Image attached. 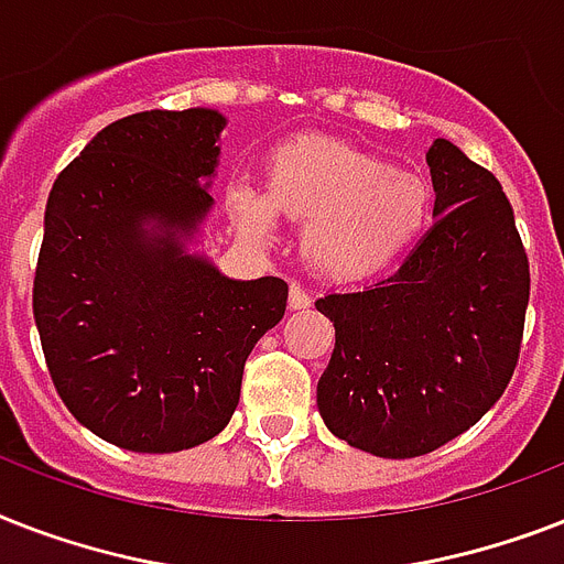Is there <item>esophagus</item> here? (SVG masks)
Instances as JSON below:
<instances>
[{
	"mask_svg": "<svg viewBox=\"0 0 564 564\" xmlns=\"http://www.w3.org/2000/svg\"><path fill=\"white\" fill-rule=\"evenodd\" d=\"M288 305L294 311L311 308V294L303 285H291V291H288Z\"/></svg>",
	"mask_w": 564,
	"mask_h": 564,
	"instance_id": "obj_1",
	"label": "esophagus"
}]
</instances>
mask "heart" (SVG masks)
I'll list each match as a JSON object with an SVG mask.
<instances>
[{"label":"heart","mask_w":564,"mask_h":564,"mask_svg":"<svg viewBox=\"0 0 564 564\" xmlns=\"http://www.w3.org/2000/svg\"><path fill=\"white\" fill-rule=\"evenodd\" d=\"M229 212L247 236L268 238L273 215L303 227V256L335 282L376 276L402 259L434 218L425 174L340 139L305 137L276 148L264 197L229 188Z\"/></svg>","instance_id":"obj_1"}]
</instances>
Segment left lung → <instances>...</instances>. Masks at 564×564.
<instances>
[{
	"mask_svg": "<svg viewBox=\"0 0 564 564\" xmlns=\"http://www.w3.org/2000/svg\"><path fill=\"white\" fill-rule=\"evenodd\" d=\"M434 227L393 276L317 300L335 352L317 384L326 427L408 460L475 425L516 372L530 261L492 171L448 139L427 151Z\"/></svg>",
	"mask_w": 564,
	"mask_h": 564,
	"instance_id": "obj_1",
	"label": "left lung"
}]
</instances>
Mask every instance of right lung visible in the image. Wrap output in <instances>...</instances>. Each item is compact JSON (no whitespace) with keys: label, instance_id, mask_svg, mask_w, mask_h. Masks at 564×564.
Returning <instances> with one entry per match:
<instances>
[{"label":"right lung","instance_id":"1","mask_svg":"<svg viewBox=\"0 0 564 564\" xmlns=\"http://www.w3.org/2000/svg\"><path fill=\"white\" fill-rule=\"evenodd\" d=\"M218 110L112 121L57 174L34 273V319L63 404L139 454L220 434L245 360L285 314L276 276L238 282L186 253L212 209Z\"/></svg>","mask_w":564,"mask_h":564}]
</instances>
